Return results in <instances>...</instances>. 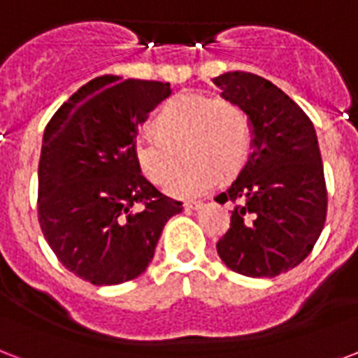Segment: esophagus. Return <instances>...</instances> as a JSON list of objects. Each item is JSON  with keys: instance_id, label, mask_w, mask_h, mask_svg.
Masks as SVG:
<instances>
[{"instance_id": "1", "label": "esophagus", "mask_w": 358, "mask_h": 358, "mask_svg": "<svg viewBox=\"0 0 358 358\" xmlns=\"http://www.w3.org/2000/svg\"><path fill=\"white\" fill-rule=\"evenodd\" d=\"M203 203L201 201H185V209L187 211H194V209H200Z\"/></svg>"}]
</instances>
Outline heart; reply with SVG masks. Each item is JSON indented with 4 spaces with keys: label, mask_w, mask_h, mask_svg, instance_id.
<instances>
[{
    "label": "heart",
    "mask_w": 358,
    "mask_h": 358,
    "mask_svg": "<svg viewBox=\"0 0 358 358\" xmlns=\"http://www.w3.org/2000/svg\"><path fill=\"white\" fill-rule=\"evenodd\" d=\"M152 126L157 136L139 134L131 155L149 181L162 185L179 166L181 150L187 164L166 187L176 198L208 194L219 173L236 176L251 152V120L228 99L181 94L160 109Z\"/></svg>",
    "instance_id": "b5f03b06"
}]
</instances>
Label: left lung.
Wrapping results in <instances>:
<instances>
[{"label":"left lung","mask_w":358,"mask_h":358,"mask_svg":"<svg viewBox=\"0 0 358 358\" xmlns=\"http://www.w3.org/2000/svg\"><path fill=\"white\" fill-rule=\"evenodd\" d=\"M213 83L222 98L245 111L252 126L249 160L238 179L215 198L219 203H236L217 252L241 275L275 278L310 255L327 220V185L315 128L264 77L228 71Z\"/></svg>","instance_id":"1"}]
</instances>
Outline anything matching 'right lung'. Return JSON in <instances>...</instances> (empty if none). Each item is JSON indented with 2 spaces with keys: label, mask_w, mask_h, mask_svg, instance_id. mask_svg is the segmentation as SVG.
<instances>
[{
  "label": "right lung",
  "mask_w": 358,
  "mask_h": 358,
  "mask_svg": "<svg viewBox=\"0 0 358 358\" xmlns=\"http://www.w3.org/2000/svg\"><path fill=\"white\" fill-rule=\"evenodd\" d=\"M169 94V83L96 77L45 128L39 224L62 264L92 285L141 275L166 222L182 211L131 155L138 126Z\"/></svg>",
  "instance_id": "right-lung-1"
}]
</instances>
